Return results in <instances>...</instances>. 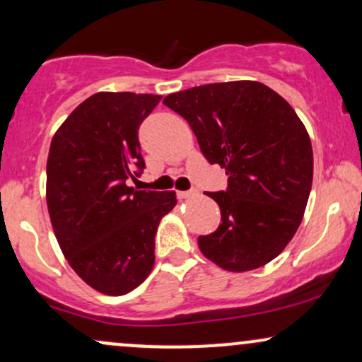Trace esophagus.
<instances>
[{
    "mask_svg": "<svg viewBox=\"0 0 362 362\" xmlns=\"http://www.w3.org/2000/svg\"><path fill=\"white\" fill-rule=\"evenodd\" d=\"M194 195H197V190H178L177 192L178 199H189L194 197Z\"/></svg>",
    "mask_w": 362,
    "mask_h": 362,
    "instance_id": "obj_1",
    "label": "esophagus"
}]
</instances>
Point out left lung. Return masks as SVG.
<instances>
[{"instance_id": "8db88e82", "label": "left lung", "mask_w": 362, "mask_h": 362, "mask_svg": "<svg viewBox=\"0 0 362 362\" xmlns=\"http://www.w3.org/2000/svg\"><path fill=\"white\" fill-rule=\"evenodd\" d=\"M163 103L189 122L206 160L226 170L228 189L207 192L221 223L199 236L201 252L230 272L269 264L300 228L313 182V149L296 112L259 81L194 86Z\"/></svg>"}]
</instances>
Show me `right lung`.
Masks as SVG:
<instances>
[{
  "mask_svg": "<svg viewBox=\"0 0 362 362\" xmlns=\"http://www.w3.org/2000/svg\"><path fill=\"white\" fill-rule=\"evenodd\" d=\"M160 95L100 91L62 122L47 158V209L66 260L98 293L136 289L155 265V235L177 204L173 190H136L138 129Z\"/></svg>",
  "mask_w": 362,
  "mask_h": 362,
  "instance_id": "obj_1",
  "label": "right lung"
}]
</instances>
